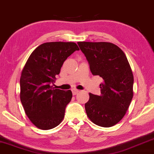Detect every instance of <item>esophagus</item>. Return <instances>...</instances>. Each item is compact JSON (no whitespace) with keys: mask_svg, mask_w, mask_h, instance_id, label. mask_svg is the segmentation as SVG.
<instances>
[{"mask_svg":"<svg viewBox=\"0 0 154 154\" xmlns=\"http://www.w3.org/2000/svg\"><path fill=\"white\" fill-rule=\"evenodd\" d=\"M79 92V90H78V89H75V88L72 89V93H73V95H76Z\"/></svg>","mask_w":154,"mask_h":154,"instance_id":"esophagus-1","label":"esophagus"}]
</instances>
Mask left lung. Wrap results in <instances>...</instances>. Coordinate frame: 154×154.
Segmentation results:
<instances>
[{
  "instance_id": "obj_1",
  "label": "left lung",
  "mask_w": 154,
  "mask_h": 154,
  "mask_svg": "<svg viewBox=\"0 0 154 154\" xmlns=\"http://www.w3.org/2000/svg\"><path fill=\"white\" fill-rule=\"evenodd\" d=\"M94 75L103 79L100 96L89 94L87 116L96 125L111 127L123 119L131 102L134 75L123 51L108 42H78Z\"/></svg>"
}]
</instances>
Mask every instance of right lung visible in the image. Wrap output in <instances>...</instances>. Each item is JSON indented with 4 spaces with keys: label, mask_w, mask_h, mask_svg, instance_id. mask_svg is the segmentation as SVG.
<instances>
[{
    "label": "right lung",
    "mask_w": 154,
    "mask_h": 154,
    "mask_svg": "<svg viewBox=\"0 0 154 154\" xmlns=\"http://www.w3.org/2000/svg\"><path fill=\"white\" fill-rule=\"evenodd\" d=\"M79 50L73 42L43 43L32 52L23 69L20 101L28 119L40 129L54 128L63 119L73 95L71 90L55 89L52 85L63 62Z\"/></svg>",
    "instance_id": "right-lung-1"
}]
</instances>
